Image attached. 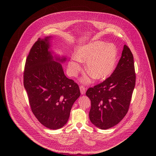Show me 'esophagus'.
Masks as SVG:
<instances>
[{"instance_id": "1", "label": "esophagus", "mask_w": 156, "mask_h": 156, "mask_svg": "<svg viewBox=\"0 0 156 156\" xmlns=\"http://www.w3.org/2000/svg\"><path fill=\"white\" fill-rule=\"evenodd\" d=\"M80 91H81V94H84L85 93H86V88L85 87H84L83 86H81L80 87Z\"/></svg>"}]
</instances>
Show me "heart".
I'll return each mask as SVG.
<instances>
[{
  "instance_id": "heart-1",
  "label": "heart",
  "mask_w": 156,
  "mask_h": 156,
  "mask_svg": "<svg viewBox=\"0 0 156 156\" xmlns=\"http://www.w3.org/2000/svg\"><path fill=\"white\" fill-rule=\"evenodd\" d=\"M118 60V50L115 44L96 41L80 47L68 63L70 76H75L81 69V62H86V71L94 80H102L115 70ZM84 83L90 80L86 77Z\"/></svg>"
}]
</instances>
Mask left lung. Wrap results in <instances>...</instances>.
<instances>
[{
    "instance_id": "obj_1",
    "label": "left lung",
    "mask_w": 156,
    "mask_h": 156,
    "mask_svg": "<svg viewBox=\"0 0 156 156\" xmlns=\"http://www.w3.org/2000/svg\"><path fill=\"white\" fill-rule=\"evenodd\" d=\"M135 81L133 56L129 48L124 45L112 74L86 93L91 103L89 114L91 123L102 129L117 125L128 112Z\"/></svg>"
}]
</instances>
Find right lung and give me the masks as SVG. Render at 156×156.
<instances>
[{
  "label": "right lung",
  "instance_id": "1",
  "mask_svg": "<svg viewBox=\"0 0 156 156\" xmlns=\"http://www.w3.org/2000/svg\"><path fill=\"white\" fill-rule=\"evenodd\" d=\"M52 36L39 38L27 57L24 86L32 112L39 122L51 129L68 122L73 104L80 96L78 85L66 78L60 57L51 50Z\"/></svg>",
  "mask_w": 156,
  "mask_h": 156
}]
</instances>
